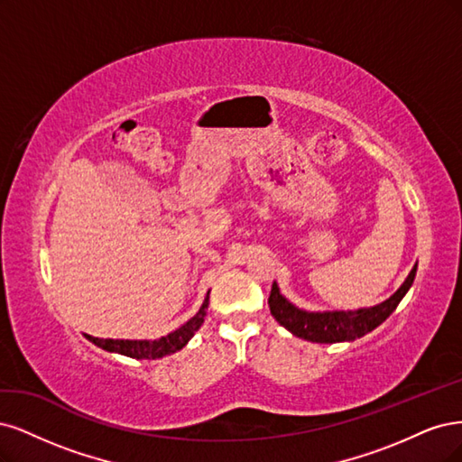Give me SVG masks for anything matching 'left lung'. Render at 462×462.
I'll use <instances>...</instances> for the list:
<instances>
[{
    "label": "left lung",
    "mask_w": 462,
    "mask_h": 462,
    "mask_svg": "<svg viewBox=\"0 0 462 462\" xmlns=\"http://www.w3.org/2000/svg\"><path fill=\"white\" fill-rule=\"evenodd\" d=\"M416 266L405 278L401 288L388 297V300L374 305V307H365L356 310H305L295 307L291 301H288L284 295H282L278 284L274 282L271 297H269V307L271 315L278 320L280 326H284L288 332L293 336L312 341V344H339V341H353L356 337H363L368 332L388 319L399 301L403 300L409 288L412 286L414 276H416Z\"/></svg>",
    "instance_id": "obj_1"
}]
</instances>
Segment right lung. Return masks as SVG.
<instances>
[{"instance_id":"obj_1","label":"right lung","mask_w":462,"mask_h":462,"mask_svg":"<svg viewBox=\"0 0 462 462\" xmlns=\"http://www.w3.org/2000/svg\"><path fill=\"white\" fill-rule=\"evenodd\" d=\"M207 307H209V291H207L205 301L196 315H193L186 324H182L180 328H176L174 332L162 336L159 339H101L88 334L84 336L90 339L92 344L109 353L125 355V356H130V359H161V356L180 351L193 337V334L201 328L207 315Z\"/></svg>"}]
</instances>
